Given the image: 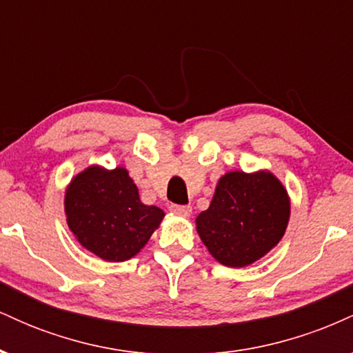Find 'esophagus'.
I'll return each instance as SVG.
<instances>
[{"mask_svg": "<svg viewBox=\"0 0 353 353\" xmlns=\"http://www.w3.org/2000/svg\"><path fill=\"white\" fill-rule=\"evenodd\" d=\"M169 210H171V212H174V214H177V216L188 217V216H190V212H192V208H190V205L171 204V205H169Z\"/></svg>", "mask_w": 353, "mask_h": 353, "instance_id": "1", "label": "esophagus"}]
</instances>
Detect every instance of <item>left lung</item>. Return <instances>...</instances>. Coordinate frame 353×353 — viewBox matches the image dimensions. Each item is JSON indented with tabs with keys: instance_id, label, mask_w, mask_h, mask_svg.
<instances>
[{
	"instance_id": "left-lung-1",
	"label": "left lung",
	"mask_w": 353,
	"mask_h": 353,
	"mask_svg": "<svg viewBox=\"0 0 353 353\" xmlns=\"http://www.w3.org/2000/svg\"><path fill=\"white\" fill-rule=\"evenodd\" d=\"M289 216V196L274 174L232 171L219 179L209 209L197 216L196 225L217 262L245 267L279 244Z\"/></svg>"
}]
</instances>
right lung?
I'll list each match as a JSON object with an SVG mask.
<instances>
[{
	"mask_svg": "<svg viewBox=\"0 0 353 353\" xmlns=\"http://www.w3.org/2000/svg\"><path fill=\"white\" fill-rule=\"evenodd\" d=\"M68 225L89 252L124 262L148 244L163 221V209L145 205L124 168L91 165L79 172L64 197Z\"/></svg>",
	"mask_w": 353,
	"mask_h": 353,
	"instance_id": "add662e5",
	"label": "right lung"
}]
</instances>
